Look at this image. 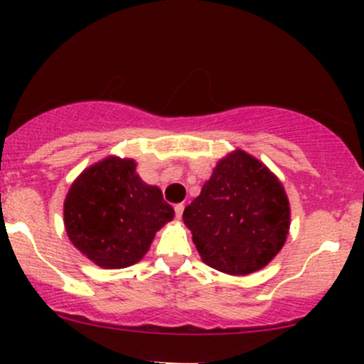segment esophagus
Here are the masks:
<instances>
[{
  "label": "esophagus",
  "instance_id": "esophagus-1",
  "mask_svg": "<svg viewBox=\"0 0 364 364\" xmlns=\"http://www.w3.org/2000/svg\"><path fill=\"white\" fill-rule=\"evenodd\" d=\"M183 210H185V205H183V203H178V205H174V212H176L178 219H181Z\"/></svg>",
  "mask_w": 364,
  "mask_h": 364
}]
</instances>
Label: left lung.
Instances as JSON below:
<instances>
[{
    "label": "left lung",
    "instance_id": "1",
    "mask_svg": "<svg viewBox=\"0 0 364 364\" xmlns=\"http://www.w3.org/2000/svg\"><path fill=\"white\" fill-rule=\"evenodd\" d=\"M183 220L207 265L246 275L281 252L289 231V202L260 161L235 150L219 161Z\"/></svg>",
    "mask_w": 364,
    "mask_h": 364
}]
</instances>
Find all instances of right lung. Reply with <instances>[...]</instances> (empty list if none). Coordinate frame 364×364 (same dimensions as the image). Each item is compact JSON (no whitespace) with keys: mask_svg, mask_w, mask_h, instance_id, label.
I'll list each match as a JSON object with an SVG mask.
<instances>
[{"mask_svg":"<svg viewBox=\"0 0 364 364\" xmlns=\"http://www.w3.org/2000/svg\"><path fill=\"white\" fill-rule=\"evenodd\" d=\"M132 159L107 157L85 169L65 200L68 237L104 269L141 260L159 229L174 217L157 186L145 185Z\"/></svg>","mask_w":364,"mask_h":364,"instance_id":"obj_1","label":"right lung"}]
</instances>
